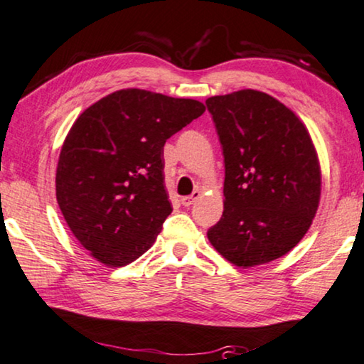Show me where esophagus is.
I'll list each match as a JSON object with an SVG mask.
<instances>
[{
	"label": "esophagus",
	"instance_id": "34e87169",
	"mask_svg": "<svg viewBox=\"0 0 364 364\" xmlns=\"http://www.w3.org/2000/svg\"><path fill=\"white\" fill-rule=\"evenodd\" d=\"M199 196H200V193L199 191H194L193 194H189V196L181 198V204L184 205V208H189V205L196 203V199H199Z\"/></svg>",
	"mask_w": 364,
	"mask_h": 364
}]
</instances>
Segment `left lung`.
Instances as JSON below:
<instances>
[{
    "label": "left lung",
    "instance_id": "left-lung-1",
    "mask_svg": "<svg viewBox=\"0 0 364 364\" xmlns=\"http://www.w3.org/2000/svg\"><path fill=\"white\" fill-rule=\"evenodd\" d=\"M225 165L224 213L208 230L237 267L269 263L306 235L321 200V166L299 117L273 96L240 90L205 100Z\"/></svg>",
    "mask_w": 364,
    "mask_h": 364
}]
</instances>
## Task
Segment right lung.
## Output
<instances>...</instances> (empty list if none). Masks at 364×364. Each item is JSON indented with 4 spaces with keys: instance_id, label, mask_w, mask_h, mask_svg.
Segmentation results:
<instances>
[{
    "instance_id": "add662e5",
    "label": "right lung",
    "mask_w": 364,
    "mask_h": 364,
    "mask_svg": "<svg viewBox=\"0 0 364 364\" xmlns=\"http://www.w3.org/2000/svg\"><path fill=\"white\" fill-rule=\"evenodd\" d=\"M204 111L196 100L129 88L75 121L57 165V203L97 262L126 267L154 245L173 210L164 145Z\"/></svg>"
}]
</instances>
